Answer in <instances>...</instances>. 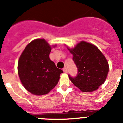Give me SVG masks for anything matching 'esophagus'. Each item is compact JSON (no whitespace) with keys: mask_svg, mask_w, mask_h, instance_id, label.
Here are the masks:
<instances>
[{"mask_svg":"<svg viewBox=\"0 0 123 123\" xmlns=\"http://www.w3.org/2000/svg\"><path fill=\"white\" fill-rule=\"evenodd\" d=\"M63 71L65 73H67L68 72V70H67V68H66V67H64L63 69Z\"/></svg>","mask_w":123,"mask_h":123,"instance_id":"1","label":"esophagus"}]
</instances>
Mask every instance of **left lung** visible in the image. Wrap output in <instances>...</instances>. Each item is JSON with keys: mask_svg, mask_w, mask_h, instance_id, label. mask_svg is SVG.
Masks as SVG:
<instances>
[{"mask_svg": "<svg viewBox=\"0 0 123 123\" xmlns=\"http://www.w3.org/2000/svg\"><path fill=\"white\" fill-rule=\"evenodd\" d=\"M73 60L78 68L75 77L68 75L75 86L82 92H92L104 84L109 67L107 60L96 46L82 41L69 49Z\"/></svg>", "mask_w": 123, "mask_h": 123, "instance_id": "left-lung-1", "label": "left lung"}]
</instances>
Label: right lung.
<instances>
[{
  "mask_svg": "<svg viewBox=\"0 0 123 123\" xmlns=\"http://www.w3.org/2000/svg\"><path fill=\"white\" fill-rule=\"evenodd\" d=\"M50 52L51 47L45 40L36 39L26 47L19 57L18 74L23 86L31 94H48L63 72L50 59Z\"/></svg>",
  "mask_w": 123,
  "mask_h": 123,
  "instance_id": "obj_1",
  "label": "right lung"
}]
</instances>
